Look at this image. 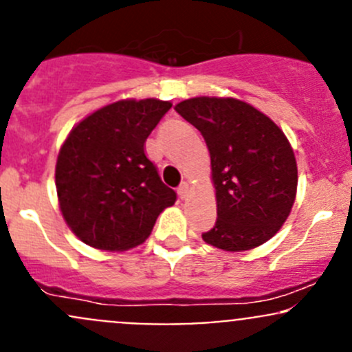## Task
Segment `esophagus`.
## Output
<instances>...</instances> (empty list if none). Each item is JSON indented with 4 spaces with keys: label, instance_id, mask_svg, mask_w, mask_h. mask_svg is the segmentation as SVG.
Segmentation results:
<instances>
[{
    "label": "esophagus",
    "instance_id": "1",
    "mask_svg": "<svg viewBox=\"0 0 352 352\" xmlns=\"http://www.w3.org/2000/svg\"><path fill=\"white\" fill-rule=\"evenodd\" d=\"M177 192H179L180 197L186 199L187 194H189V184H187V182L180 184V187H179V189H177Z\"/></svg>",
    "mask_w": 352,
    "mask_h": 352
}]
</instances>
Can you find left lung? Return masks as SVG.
Wrapping results in <instances>:
<instances>
[{
	"label": "left lung",
	"mask_w": 352,
	"mask_h": 352,
	"mask_svg": "<svg viewBox=\"0 0 352 352\" xmlns=\"http://www.w3.org/2000/svg\"><path fill=\"white\" fill-rule=\"evenodd\" d=\"M175 110L201 131L211 158L216 225L202 240L243 252L281 230L296 199L298 166L281 127L232 97H194Z\"/></svg>",
	"instance_id": "1"
}]
</instances>
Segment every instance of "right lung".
Segmentation results:
<instances>
[{
	"mask_svg": "<svg viewBox=\"0 0 352 352\" xmlns=\"http://www.w3.org/2000/svg\"><path fill=\"white\" fill-rule=\"evenodd\" d=\"M172 104L124 98L95 110L67 134L56 162L59 209L90 247L122 252L150 236L177 194L144 155V141Z\"/></svg>",
	"mask_w": 352,
	"mask_h": 352,
	"instance_id": "right-lung-1",
	"label": "right lung"
}]
</instances>
